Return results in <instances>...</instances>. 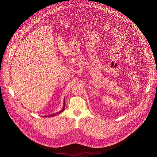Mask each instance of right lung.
<instances>
[{
    "label": "right lung",
    "mask_w": 157,
    "mask_h": 157,
    "mask_svg": "<svg viewBox=\"0 0 157 157\" xmlns=\"http://www.w3.org/2000/svg\"><path fill=\"white\" fill-rule=\"evenodd\" d=\"M65 99L64 98V101H63V108H62V110H61V111H60L59 112H57V113L51 114V115H49V117H54V116H55V115H58V114H59V113H60L61 112H62L63 111H64L65 108ZM46 117V116H44V117Z\"/></svg>",
    "instance_id": "1"
}]
</instances>
